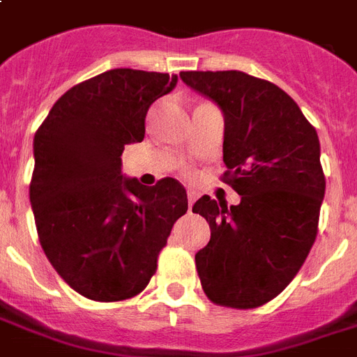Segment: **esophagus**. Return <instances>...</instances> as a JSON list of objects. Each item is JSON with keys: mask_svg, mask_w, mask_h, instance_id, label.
<instances>
[{"mask_svg": "<svg viewBox=\"0 0 357 357\" xmlns=\"http://www.w3.org/2000/svg\"><path fill=\"white\" fill-rule=\"evenodd\" d=\"M195 200H197V192L187 191V202H189V210H191L192 204H195Z\"/></svg>", "mask_w": 357, "mask_h": 357, "instance_id": "34e87169", "label": "esophagus"}]
</instances>
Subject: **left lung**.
<instances>
[{"instance_id": "left-lung-1", "label": "left lung", "mask_w": 357, "mask_h": 357, "mask_svg": "<svg viewBox=\"0 0 357 357\" xmlns=\"http://www.w3.org/2000/svg\"><path fill=\"white\" fill-rule=\"evenodd\" d=\"M179 77L221 107V179L240 195L231 208L208 195L192 206L212 231L195 255L200 284L215 305L257 308L286 289L318 234L326 195L318 134L271 81L236 70L181 71Z\"/></svg>"}]
</instances>
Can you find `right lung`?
I'll list each match as a JSON object with an SVG mask.
<instances>
[{
	"mask_svg": "<svg viewBox=\"0 0 357 357\" xmlns=\"http://www.w3.org/2000/svg\"><path fill=\"white\" fill-rule=\"evenodd\" d=\"M178 75L119 68L58 98L36 132L30 202L47 259L83 297H136L157 271L174 223L187 212L178 179L153 187L123 178L125 145L142 142L145 115Z\"/></svg>",
	"mask_w": 357,
	"mask_h": 357,
	"instance_id": "1",
	"label": "right lung"
}]
</instances>
